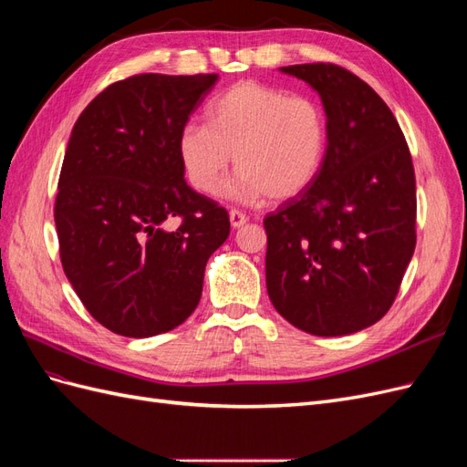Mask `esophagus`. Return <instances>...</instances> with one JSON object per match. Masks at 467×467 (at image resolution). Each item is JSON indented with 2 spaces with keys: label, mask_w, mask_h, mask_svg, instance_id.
<instances>
[{
  "label": "esophagus",
  "mask_w": 467,
  "mask_h": 467,
  "mask_svg": "<svg viewBox=\"0 0 467 467\" xmlns=\"http://www.w3.org/2000/svg\"><path fill=\"white\" fill-rule=\"evenodd\" d=\"M247 214H244L242 210H235V208H232L230 210V223H232V228H242L244 223H247Z\"/></svg>",
  "instance_id": "34e87169"
}]
</instances>
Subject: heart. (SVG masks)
Wrapping results in <instances>:
<instances>
[{
    "instance_id": "heart-1",
    "label": "heart",
    "mask_w": 467,
    "mask_h": 467,
    "mask_svg": "<svg viewBox=\"0 0 467 467\" xmlns=\"http://www.w3.org/2000/svg\"><path fill=\"white\" fill-rule=\"evenodd\" d=\"M206 120L187 122L177 140L182 171L204 194L216 191L234 155L230 196L290 201L316 181L327 151L329 122L317 99L266 83H234L210 103Z\"/></svg>"
}]
</instances>
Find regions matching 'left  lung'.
Returning a JSON list of instances; mask_svg holds the SVG:
<instances>
[{
  "label": "left lung",
  "mask_w": 467,
  "mask_h": 467,
  "mask_svg": "<svg viewBox=\"0 0 467 467\" xmlns=\"http://www.w3.org/2000/svg\"><path fill=\"white\" fill-rule=\"evenodd\" d=\"M321 97L327 151L316 181L265 218L266 292L294 327L350 335L388 314L413 257L411 153L389 107L335 64L280 67Z\"/></svg>",
  "instance_id": "8db88e82"
}]
</instances>
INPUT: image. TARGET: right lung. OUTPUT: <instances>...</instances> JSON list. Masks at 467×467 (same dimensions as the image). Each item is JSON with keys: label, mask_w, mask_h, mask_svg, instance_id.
<instances>
[{"label": "right lung", "mask_w": 467, "mask_h": 467, "mask_svg": "<svg viewBox=\"0 0 467 467\" xmlns=\"http://www.w3.org/2000/svg\"><path fill=\"white\" fill-rule=\"evenodd\" d=\"M216 81L126 78L74 124L54 206L60 259L81 304L112 333L146 338L185 321L210 255L230 235L228 210L187 185L177 151Z\"/></svg>", "instance_id": "add662e5"}]
</instances>
